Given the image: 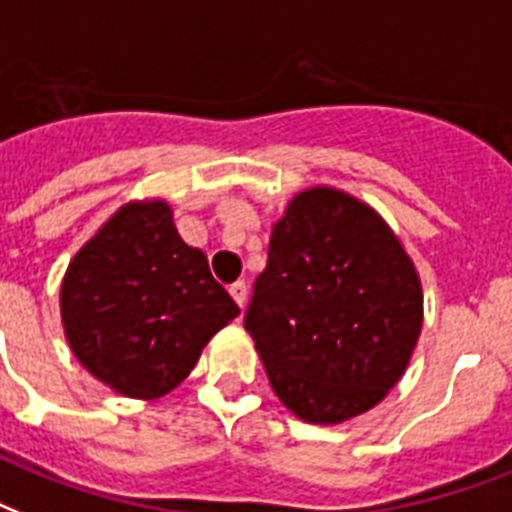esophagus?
I'll return each mask as SVG.
<instances>
[{"mask_svg":"<svg viewBox=\"0 0 512 512\" xmlns=\"http://www.w3.org/2000/svg\"><path fill=\"white\" fill-rule=\"evenodd\" d=\"M229 293H232V299L240 304V310L245 307V299H248V285L243 283V280H237V283L229 285Z\"/></svg>","mask_w":512,"mask_h":512,"instance_id":"1","label":"esophagus"}]
</instances>
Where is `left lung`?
Returning <instances> with one entry per match:
<instances>
[{"instance_id":"8db88e82","label":"left lung","mask_w":512,"mask_h":512,"mask_svg":"<svg viewBox=\"0 0 512 512\" xmlns=\"http://www.w3.org/2000/svg\"><path fill=\"white\" fill-rule=\"evenodd\" d=\"M419 328V277L390 227L336 189L293 197L245 310L277 398L318 425L358 417L403 376Z\"/></svg>"}]
</instances>
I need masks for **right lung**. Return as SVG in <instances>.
Instances as JSON below:
<instances>
[{
  "label": "right lung",
  "mask_w": 512,
  "mask_h": 512,
  "mask_svg": "<svg viewBox=\"0 0 512 512\" xmlns=\"http://www.w3.org/2000/svg\"><path fill=\"white\" fill-rule=\"evenodd\" d=\"M61 315L90 374L128 398H160L240 307L205 253L181 240L165 202H133L74 256Z\"/></svg>",
  "instance_id": "obj_1"
}]
</instances>
